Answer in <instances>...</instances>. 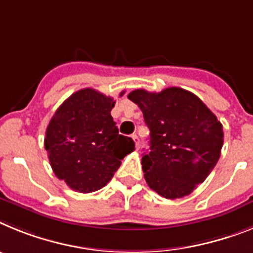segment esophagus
<instances>
[{
	"mask_svg": "<svg viewBox=\"0 0 253 253\" xmlns=\"http://www.w3.org/2000/svg\"><path fill=\"white\" fill-rule=\"evenodd\" d=\"M132 139H133V141H135V148H136V149H139V148H140V139H139V136H137V135H132Z\"/></svg>",
	"mask_w": 253,
	"mask_h": 253,
	"instance_id": "obj_1",
	"label": "esophagus"
}]
</instances>
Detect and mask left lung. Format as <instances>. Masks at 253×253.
<instances>
[{"label": "left lung", "instance_id": "obj_1", "mask_svg": "<svg viewBox=\"0 0 253 253\" xmlns=\"http://www.w3.org/2000/svg\"><path fill=\"white\" fill-rule=\"evenodd\" d=\"M150 128V151L142 155L149 187L166 199L187 196L206 179L220 158L223 126L199 96L181 87L160 93L133 90Z\"/></svg>", "mask_w": 253, "mask_h": 253}]
</instances>
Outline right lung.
I'll list each match as a JSON object with an SVG mask.
<instances>
[{
  "label": "right lung",
  "instance_id": "obj_1",
  "mask_svg": "<svg viewBox=\"0 0 253 253\" xmlns=\"http://www.w3.org/2000/svg\"><path fill=\"white\" fill-rule=\"evenodd\" d=\"M114 103L95 89H81L69 96L49 121L44 148L50 167L57 178L78 192L104 187L121 160L135 150L133 140L118 133L111 116Z\"/></svg>",
  "mask_w": 253,
  "mask_h": 253
}]
</instances>
